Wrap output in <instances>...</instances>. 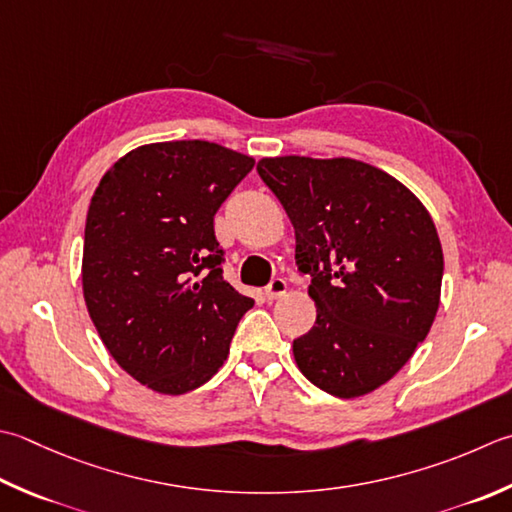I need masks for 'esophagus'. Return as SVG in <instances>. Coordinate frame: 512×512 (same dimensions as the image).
<instances>
[{
    "label": "esophagus",
    "mask_w": 512,
    "mask_h": 512,
    "mask_svg": "<svg viewBox=\"0 0 512 512\" xmlns=\"http://www.w3.org/2000/svg\"><path fill=\"white\" fill-rule=\"evenodd\" d=\"M286 290H288L286 279L275 277V279H270V284L266 286V297L268 299H279V297L286 295Z\"/></svg>",
    "instance_id": "obj_1"
}]
</instances>
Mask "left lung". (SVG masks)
Returning a JSON list of instances; mask_svg holds the SVG:
<instances>
[{
	"label": "left lung",
	"instance_id": "obj_1",
	"mask_svg": "<svg viewBox=\"0 0 512 512\" xmlns=\"http://www.w3.org/2000/svg\"><path fill=\"white\" fill-rule=\"evenodd\" d=\"M295 226L315 326L295 362L324 393L350 399L402 368L435 322L444 255L424 204L357 159L270 157L257 164Z\"/></svg>",
	"mask_w": 512,
	"mask_h": 512
}]
</instances>
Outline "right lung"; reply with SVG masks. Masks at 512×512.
I'll list each match as a JSON object with an SVG mask.
<instances>
[{
    "label": "right lung",
    "instance_id": "1",
    "mask_svg": "<svg viewBox=\"0 0 512 512\" xmlns=\"http://www.w3.org/2000/svg\"><path fill=\"white\" fill-rule=\"evenodd\" d=\"M253 166V157L202 139L148 144L119 159L90 199L88 315L115 362L157 393L206 384L255 304L224 279L213 226Z\"/></svg>",
    "mask_w": 512,
    "mask_h": 512
}]
</instances>
